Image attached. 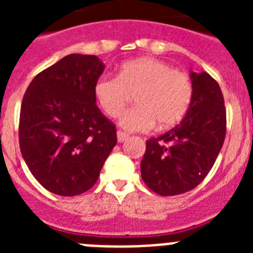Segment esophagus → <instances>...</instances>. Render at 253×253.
Instances as JSON below:
<instances>
[{"mask_svg":"<svg viewBox=\"0 0 253 253\" xmlns=\"http://www.w3.org/2000/svg\"><path fill=\"white\" fill-rule=\"evenodd\" d=\"M116 137H118V142L119 143H123V142H125V140L128 139L129 138V135L126 133H124V131H118V133H116Z\"/></svg>","mask_w":253,"mask_h":253,"instance_id":"1","label":"esophagus"}]
</instances>
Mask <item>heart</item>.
<instances>
[{"label": "heart", "instance_id": "obj_1", "mask_svg": "<svg viewBox=\"0 0 253 253\" xmlns=\"http://www.w3.org/2000/svg\"><path fill=\"white\" fill-rule=\"evenodd\" d=\"M137 106L125 111L120 126L128 131H147L158 123L167 128L180 122L193 99L187 75L156 58H137L122 64L118 77L101 76L93 84V97L106 115L116 118L130 95Z\"/></svg>", "mask_w": 253, "mask_h": 253}]
</instances>
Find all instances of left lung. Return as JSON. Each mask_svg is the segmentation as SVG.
Returning <instances> with one entry per match:
<instances>
[{
    "label": "left lung",
    "mask_w": 253,
    "mask_h": 253,
    "mask_svg": "<svg viewBox=\"0 0 253 253\" xmlns=\"http://www.w3.org/2000/svg\"><path fill=\"white\" fill-rule=\"evenodd\" d=\"M193 99L175 128L147 140L142 178L161 196L198 186L213 167L225 138V107L220 87L209 73L190 72Z\"/></svg>",
    "instance_id": "1"
}]
</instances>
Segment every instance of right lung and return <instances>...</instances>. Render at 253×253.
<instances>
[{
	"label": "right lung",
	"instance_id": "right-lung-1",
	"mask_svg": "<svg viewBox=\"0 0 253 253\" xmlns=\"http://www.w3.org/2000/svg\"><path fill=\"white\" fill-rule=\"evenodd\" d=\"M104 69L96 55L69 54L35 76L24 95L20 149L50 193L75 196L90 190L115 147V125L93 97Z\"/></svg>",
	"mask_w": 253,
	"mask_h": 253
}]
</instances>
